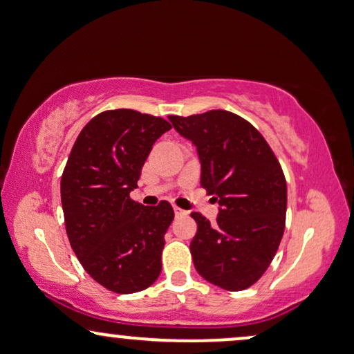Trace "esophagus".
Returning a JSON list of instances; mask_svg holds the SVG:
<instances>
[{
  "instance_id": "34e87169",
  "label": "esophagus",
  "mask_w": 354,
  "mask_h": 354,
  "mask_svg": "<svg viewBox=\"0 0 354 354\" xmlns=\"http://www.w3.org/2000/svg\"><path fill=\"white\" fill-rule=\"evenodd\" d=\"M174 213H176V216H177V218H182V216H187L188 211L182 209V208H178V206H174Z\"/></svg>"
}]
</instances>
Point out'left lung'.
Here are the masks:
<instances>
[{"label":"left lung","instance_id":"1","mask_svg":"<svg viewBox=\"0 0 354 354\" xmlns=\"http://www.w3.org/2000/svg\"><path fill=\"white\" fill-rule=\"evenodd\" d=\"M169 120L196 146L200 183L219 203L216 224L192 213L196 272L227 291L250 288L272 263L286 223V178L277 156L252 123L227 110Z\"/></svg>","mask_w":354,"mask_h":354}]
</instances>
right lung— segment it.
I'll use <instances>...</instances> for the list:
<instances>
[{"mask_svg": "<svg viewBox=\"0 0 354 354\" xmlns=\"http://www.w3.org/2000/svg\"><path fill=\"white\" fill-rule=\"evenodd\" d=\"M160 117L131 109L105 110L82 128L62 176L66 234L82 268L118 295L158 279L169 201L145 206L130 198L156 140L171 130Z\"/></svg>", "mask_w": 354, "mask_h": 354, "instance_id": "obj_1", "label": "right lung"}]
</instances>
